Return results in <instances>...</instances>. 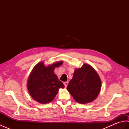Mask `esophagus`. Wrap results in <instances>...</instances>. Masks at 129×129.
Here are the masks:
<instances>
[{
	"mask_svg": "<svg viewBox=\"0 0 129 129\" xmlns=\"http://www.w3.org/2000/svg\"><path fill=\"white\" fill-rule=\"evenodd\" d=\"M64 86H65V87H67V86H68V82H64Z\"/></svg>",
	"mask_w": 129,
	"mask_h": 129,
	"instance_id": "1",
	"label": "esophagus"
}]
</instances>
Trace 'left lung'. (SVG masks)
<instances>
[{"label": "left lung", "mask_w": 129, "mask_h": 129, "mask_svg": "<svg viewBox=\"0 0 129 129\" xmlns=\"http://www.w3.org/2000/svg\"><path fill=\"white\" fill-rule=\"evenodd\" d=\"M101 87V79L96 70L91 65L84 64L75 69L67 90L76 102L85 104L96 99Z\"/></svg>", "instance_id": "left-lung-1"}]
</instances>
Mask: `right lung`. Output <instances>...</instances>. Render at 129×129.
<instances>
[{
  "instance_id": "1",
  "label": "right lung",
  "mask_w": 129,
  "mask_h": 129,
  "mask_svg": "<svg viewBox=\"0 0 129 129\" xmlns=\"http://www.w3.org/2000/svg\"><path fill=\"white\" fill-rule=\"evenodd\" d=\"M62 63L59 61L46 67L41 61L34 67L27 81V88L34 100L43 104L49 103L54 100L60 88H64V85L54 72Z\"/></svg>"
}]
</instances>
